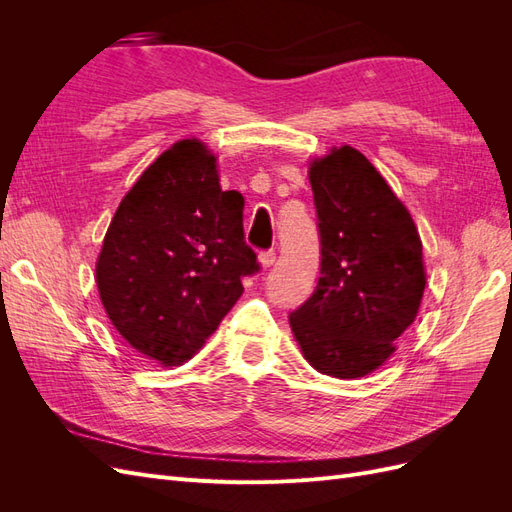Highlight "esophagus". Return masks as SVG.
<instances>
[{"label":"esophagus","mask_w":512,"mask_h":512,"mask_svg":"<svg viewBox=\"0 0 512 512\" xmlns=\"http://www.w3.org/2000/svg\"><path fill=\"white\" fill-rule=\"evenodd\" d=\"M275 258H277V256H275V252H262V254L258 256L260 267L265 269V271H267V269H271V267L275 265Z\"/></svg>","instance_id":"34e87169"}]
</instances>
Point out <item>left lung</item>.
<instances>
[{"instance_id":"left-lung-1","label":"left lung","mask_w":512,"mask_h":512,"mask_svg":"<svg viewBox=\"0 0 512 512\" xmlns=\"http://www.w3.org/2000/svg\"><path fill=\"white\" fill-rule=\"evenodd\" d=\"M318 211L320 280L290 329L324 376L356 380L391 359L414 322L427 271L410 211L361 151L333 147L309 162Z\"/></svg>"}]
</instances>
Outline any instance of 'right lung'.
I'll return each instance as SVG.
<instances>
[{
  "label": "right lung",
  "instance_id": "obj_1",
  "mask_svg": "<svg viewBox=\"0 0 512 512\" xmlns=\"http://www.w3.org/2000/svg\"><path fill=\"white\" fill-rule=\"evenodd\" d=\"M258 269L243 241V196L224 192L218 156L183 138L119 203L96 260L108 320L147 359L177 367L205 346Z\"/></svg>",
  "mask_w": 512,
  "mask_h": 512
}]
</instances>
